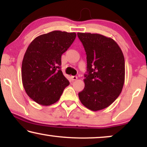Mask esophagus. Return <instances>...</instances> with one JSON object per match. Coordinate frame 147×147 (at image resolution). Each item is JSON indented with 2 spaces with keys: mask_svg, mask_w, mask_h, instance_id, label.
Instances as JSON below:
<instances>
[{
  "mask_svg": "<svg viewBox=\"0 0 147 147\" xmlns=\"http://www.w3.org/2000/svg\"><path fill=\"white\" fill-rule=\"evenodd\" d=\"M71 81L72 82H74V81H76V80L78 79V77H77V76H71Z\"/></svg>",
  "mask_w": 147,
  "mask_h": 147,
  "instance_id": "esophagus-1",
  "label": "esophagus"
}]
</instances>
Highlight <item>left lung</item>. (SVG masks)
I'll use <instances>...</instances> for the list:
<instances>
[{
	"instance_id": "8db88e82",
	"label": "left lung",
	"mask_w": 147,
	"mask_h": 147,
	"mask_svg": "<svg viewBox=\"0 0 147 147\" xmlns=\"http://www.w3.org/2000/svg\"><path fill=\"white\" fill-rule=\"evenodd\" d=\"M87 59L84 89L80 102L92 111L107 108L121 93L125 78L122 51L116 42L97 33H78Z\"/></svg>"
}]
</instances>
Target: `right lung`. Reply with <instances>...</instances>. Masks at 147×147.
<instances>
[{"mask_svg": "<svg viewBox=\"0 0 147 147\" xmlns=\"http://www.w3.org/2000/svg\"><path fill=\"white\" fill-rule=\"evenodd\" d=\"M76 37V33L53 31L38 36L27 47L22 62V82L26 93L37 104L55 103L69 84L61 70V58Z\"/></svg>", "mask_w": 147, "mask_h": 147, "instance_id": "right-lung-1", "label": "right lung"}]
</instances>
